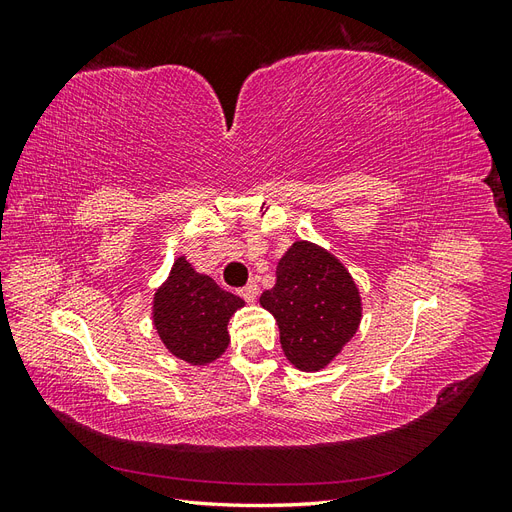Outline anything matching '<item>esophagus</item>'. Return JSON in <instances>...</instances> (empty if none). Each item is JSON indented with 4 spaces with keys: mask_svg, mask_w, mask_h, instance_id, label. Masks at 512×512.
<instances>
[{
    "mask_svg": "<svg viewBox=\"0 0 512 512\" xmlns=\"http://www.w3.org/2000/svg\"><path fill=\"white\" fill-rule=\"evenodd\" d=\"M239 294H241V297H243L247 303H254L256 297H258V284H256V282H250V284L243 286V288L239 290Z\"/></svg>",
    "mask_w": 512,
    "mask_h": 512,
    "instance_id": "1",
    "label": "esophagus"
}]
</instances>
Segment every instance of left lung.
I'll return each instance as SVG.
<instances>
[{"label": "left lung", "mask_w": 512, "mask_h": 512, "mask_svg": "<svg viewBox=\"0 0 512 512\" xmlns=\"http://www.w3.org/2000/svg\"><path fill=\"white\" fill-rule=\"evenodd\" d=\"M260 305L275 316L286 359L301 371L329 367L359 331L363 301L344 262L322 245L294 241Z\"/></svg>", "instance_id": "8db88e82"}]
</instances>
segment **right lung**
I'll return each instance as SVG.
<instances>
[{
	"label": "right lung",
	"mask_w": 512,
	"mask_h": 512,
	"mask_svg": "<svg viewBox=\"0 0 512 512\" xmlns=\"http://www.w3.org/2000/svg\"><path fill=\"white\" fill-rule=\"evenodd\" d=\"M245 301L179 256L151 301V322L166 350L194 367L218 361L230 344L228 320Z\"/></svg>",
	"instance_id": "1"
}]
</instances>
